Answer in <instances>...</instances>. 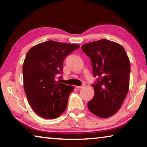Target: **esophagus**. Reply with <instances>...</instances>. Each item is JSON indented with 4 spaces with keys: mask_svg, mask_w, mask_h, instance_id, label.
<instances>
[{
    "mask_svg": "<svg viewBox=\"0 0 147 147\" xmlns=\"http://www.w3.org/2000/svg\"><path fill=\"white\" fill-rule=\"evenodd\" d=\"M84 86H76V88H77V89H80V88H82Z\"/></svg>",
    "mask_w": 147,
    "mask_h": 147,
    "instance_id": "34e87169",
    "label": "esophagus"
}]
</instances>
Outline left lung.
I'll list each match as a JSON object with an SVG mask.
<instances>
[{"label": "left lung", "mask_w": 147, "mask_h": 147, "mask_svg": "<svg viewBox=\"0 0 147 147\" xmlns=\"http://www.w3.org/2000/svg\"><path fill=\"white\" fill-rule=\"evenodd\" d=\"M81 49L90 58L93 76L97 78L92 84L94 95L88 108L99 117H109L120 109L128 91V57L121 45L107 39L84 44Z\"/></svg>", "instance_id": "obj_1"}]
</instances>
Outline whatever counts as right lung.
<instances>
[{"label":"right lung","mask_w":147,"mask_h":147,"mask_svg":"<svg viewBox=\"0 0 147 147\" xmlns=\"http://www.w3.org/2000/svg\"><path fill=\"white\" fill-rule=\"evenodd\" d=\"M80 45L47 41L29 50L23 66L24 89L32 108L45 119H56L65 110L74 87L56 81L66 56ZM62 78V76H59Z\"/></svg>","instance_id":"1"}]
</instances>
